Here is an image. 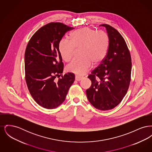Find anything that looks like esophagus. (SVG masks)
<instances>
[{"label":"esophagus","instance_id":"34e87169","mask_svg":"<svg viewBox=\"0 0 152 152\" xmlns=\"http://www.w3.org/2000/svg\"><path fill=\"white\" fill-rule=\"evenodd\" d=\"M82 77H81V76H78V75H76V76H75V80H76V81H80L82 79Z\"/></svg>","mask_w":152,"mask_h":152}]
</instances>
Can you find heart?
Returning a JSON list of instances; mask_svg holds the SVG:
<instances>
[{
  "mask_svg": "<svg viewBox=\"0 0 152 152\" xmlns=\"http://www.w3.org/2000/svg\"><path fill=\"white\" fill-rule=\"evenodd\" d=\"M71 42L61 40L58 44V51L62 58L66 62L73 56L75 48L81 47V58L75 59L68 65V69L79 75H84L91 68L92 64H100L108 50V35L103 31H97L90 27H83L73 32Z\"/></svg>",
  "mask_w": 152,
  "mask_h": 152,
  "instance_id": "b5f03b06",
  "label": "heart"
}]
</instances>
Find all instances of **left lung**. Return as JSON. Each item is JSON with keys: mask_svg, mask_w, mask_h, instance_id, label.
Returning <instances> with one entry per match:
<instances>
[{"mask_svg": "<svg viewBox=\"0 0 152 152\" xmlns=\"http://www.w3.org/2000/svg\"><path fill=\"white\" fill-rule=\"evenodd\" d=\"M109 40L107 54L88 78L92 84L86 91L87 98L94 108L101 110L114 108L122 101L130 84L132 60L121 35L107 24H101Z\"/></svg>", "mask_w": 152, "mask_h": 152, "instance_id": "left-lung-1", "label": "left lung"}]
</instances>
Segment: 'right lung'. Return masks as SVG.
<instances>
[{
  "label": "right lung",
  "instance_id": "obj_1",
  "mask_svg": "<svg viewBox=\"0 0 152 152\" xmlns=\"http://www.w3.org/2000/svg\"><path fill=\"white\" fill-rule=\"evenodd\" d=\"M73 29L61 23H50L32 36L24 55L25 77L34 100L46 109L58 107L65 100L75 75H61L64 69L58 44L65 33ZM61 74L62 77L56 80Z\"/></svg>",
  "mask_w": 152,
  "mask_h": 152
}]
</instances>
